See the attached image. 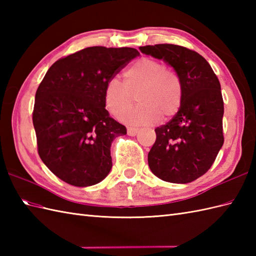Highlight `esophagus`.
<instances>
[{"instance_id":"34e87169","label":"esophagus","mask_w":256,"mask_h":256,"mask_svg":"<svg viewBox=\"0 0 256 256\" xmlns=\"http://www.w3.org/2000/svg\"><path fill=\"white\" fill-rule=\"evenodd\" d=\"M138 132V128H128V134L131 135V136H134V135H136Z\"/></svg>"}]
</instances>
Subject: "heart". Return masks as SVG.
Masks as SVG:
<instances>
[{
	"mask_svg": "<svg viewBox=\"0 0 256 256\" xmlns=\"http://www.w3.org/2000/svg\"><path fill=\"white\" fill-rule=\"evenodd\" d=\"M124 84L116 79L108 81L104 90V106L114 118H120L134 104L138 96L140 106L124 114L128 124H150L162 116L172 118L182 106L184 88L175 69L164 66L158 59L142 57L123 74Z\"/></svg>",
	"mask_w": 256,
	"mask_h": 256,
	"instance_id": "obj_1",
	"label": "heart"
}]
</instances>
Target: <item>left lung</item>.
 Wrapping results in <instances>:
<instances>
[{
	"mask_svg": "<svg viewBox=\"0 0 256 256\" xmlns=\"http://www.w3.org/2000/svg\"><path fill=\"white\" fill-rule=\"evenodd\" d=\"M140 50L170 64L180 76L184 88L178 112L155 128L148 166L162 180L192 182L210 170L224 142L220 81L209 62L187 47L157 44Z\"/></svg>",
	"mask_w": 256,
	"mask_h": 256,
	"instance_id": "1",
	"label": "left lung"
}]
</instances>
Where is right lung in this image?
I'll return each mask as SVG.
<instances>
[{"label": "right lung", "mask_w": 256, "mask_h": 256, "mask_svg": "<svg viewBox=\"0 0 256 256\" xmlns=\"http://www.w3.org/2000/svg\"><path fill=\"white\" fill-rule=\"evenodd\" d=\"M138 55L130 47H88L58 59L42 80L32 110L38 155L64 182L92 186L110 172L111 144L126 128L108 116L104 90Z\"/></svg>", "instance_id": "obj_1"}]
</instances>
